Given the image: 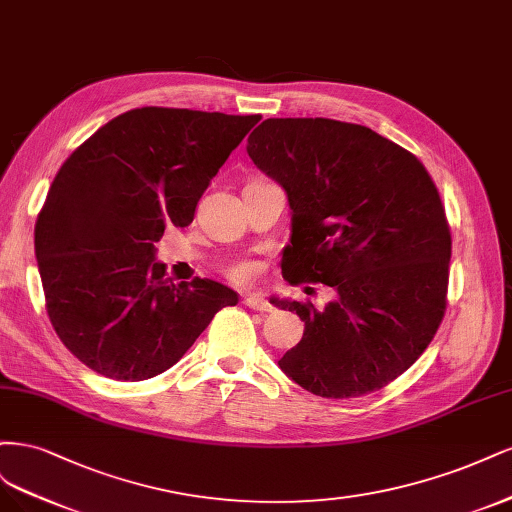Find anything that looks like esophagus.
<instances>
[{"instance_id":"1","label":"esophagus","mask_w":512,"mask_h":512,"mask_svg":"<svg viewBox=\"0 0 512 512\" xmlns=\"http://www.w3.org/2000/svg\"><path fill=\"white\" fill-rule=\"evenodd\" d=\"M244 306H249V308L259 310V312H272V304L266 298H261V295H257V293L246 295Z\"/></svg>"}]
</instances>
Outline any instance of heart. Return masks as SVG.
Masks as SVG:
<instances>
[{
    "instance_id": "b5f03b06",
    "label": "heart",
    "mask_w": 512,
    "mask_h": 512,
    "mask_svg": "<svg viewBox=\"0 0 512 512\" xmlns=\"http://www.w3.org/2000/svg\"><path fill=\"white\" fill-rule=\"evenodd\" d=\"M229 274H232L234 280H249L255 274V266L249 261H242V263H236V266L229 270Z\"/></svg>"
}]
</instances>
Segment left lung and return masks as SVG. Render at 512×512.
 <instances>
[{
  "label": "left lung",
  "mask_w": 512,
  "mask_h": 512,
  "mask_svg": "<svg viewBox=\"0 0 512 512\" xmlns=\"http://www.w3.org/2000/svg\"><path fill=\"white\" fill-rule=\"evenodd\" d=\"M246 153L287 193L285 280L336 293L323 310L270 298L304 321L280 370L321 398L383 389L427 349L447 308L451 234L434 180L402 146L334 119H266Z\"/></svg>",
  "instance_id": "left-lung-1"
}]
</instances>
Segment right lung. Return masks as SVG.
Masks as SVG:
<instances>
[{"instance_id":"add662e5","label":"right lung","mask_w":512,"mask_h":512,"mask_svg":"<svg viewBox=\"0 0 512 512\" xmlns=\"http://www.w3.org/2000/svg\"><path fill=\"white\" fill-rule=\"evenodd\" d=\"M259 114L146 106L119 114L65 159L36 221L46 310L82 364L114 381L172 368L238 293L172 283L155 242L195 206Z\"/></svg>"}]
</instances>
